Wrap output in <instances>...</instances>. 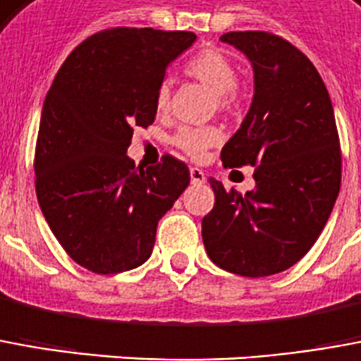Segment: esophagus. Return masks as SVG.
Listing matches in <instances>:
<instances>
[{
  "label": "esophagus",
  "instance_id": "esophagus-1",
  "mask_svg": "<svg viewBox=\"0 0 361 361\" xmlns=\"http://www.w3.org/2000/svg\"><path fill=\"white\" fill-rule=\"evenodd\" d=\"M189 176H191V181L193 183H197V185H201V183H205V172L203 170H199V168H191L189 170Z\"/></svg>",
  "mask_w": 361,
  "mask_h": 361
}]
</instances>
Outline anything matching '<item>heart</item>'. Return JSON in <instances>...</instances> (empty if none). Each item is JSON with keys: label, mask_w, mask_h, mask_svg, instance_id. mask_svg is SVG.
Masks as SVG:
<instances>
[{"label": "heart", "mask_w": 361, "mask_h": 361, "mask_svg": "<svg viewBox=\"0 0 361 361\" xmlns=\"http://www.w3.org/2000/svg\"><path fill=\"white\" fill-rule=\"evenodd\" d=\"M188 74L199 80L201 84H205L209 90H213V93H216V102L223 109L233 103L238 72L233 60L221 50L207 49L199 52L197 56H193L188 62ZM170 97H172V85L170 82H162L156 90V109H168ZM219 138L221 133L215 127H181L173 137V145L191 158H201L207 148L219 142Z\"/></svg>", "instance_id": "b5f03b06"}]
</instances>
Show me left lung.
I'll use <instances>...</instances> for the list:
<instances>
[{
    "mask_svg": "<svg viewBox=\"0 0 361 361\" xmlns=\"http://www.w3.org/2000/svg\"><path fill=\"white\" fill-rule=\"evenodd\" d=\"M254 72V95L240 128L223 146L224 166H258L256 188L211 180L215 207L201 233L219 268L266 277L291 268L322 233L340 191L334 109L312 62L287 40L262 31L224 32Z\"/></svg>",
    "mask_w": 361,
    "mask_h": 361,
    "instance_id": "obj_1",
    "label": "left lung"
}]
</instances>
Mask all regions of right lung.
Masks as SVG:
<instances>
[{
	"label": "right lung",
	"instance_id": "1",
	"mask_svg": "<svg viewBox=\"0 0 361 361\" xmlns=\"http://www.w3.org/2000/svg\"><path fill=\"white\" fill-rule=\"evenodd\" d=\"M195 32L109 29L84 40L58 70L35 154L42 215L68 256L95 274L142 266L158 221L189 185L172 156L135 168L133 127L156 117V90Z\"/></svg>",
	"mask_w": 361,
	"mask_h": 361
}]
</instances>
